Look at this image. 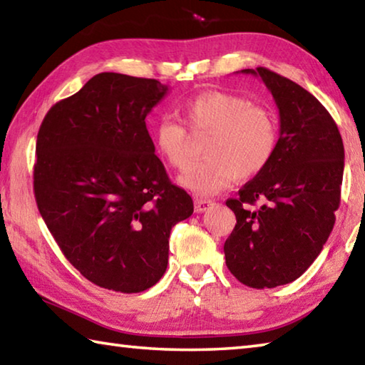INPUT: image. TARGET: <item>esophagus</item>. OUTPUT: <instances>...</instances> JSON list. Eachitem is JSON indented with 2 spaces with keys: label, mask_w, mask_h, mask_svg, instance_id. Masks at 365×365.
I'll use <instances>...</instances> for the list:
<instances>
[{
  "label": "esophagus",
  "mask_w": 365,
  "mask_h": 365,
  "mask_svg": "<svg viewBox=\"0 0 365 365\" xmlns=\"http://www.w3.org/2000/svg\"><path fill=\"white\" fill-rule=\"evenodd\" d=\"M212 206H214V202L211 200H202V197H196L195 200V211L196 212H205Z\"/></svg>",
  "instance_id": "34e87169"
}]
</instances>
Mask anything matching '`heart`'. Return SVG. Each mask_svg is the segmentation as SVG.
<instances>
[{"label": "heart", "mask_w": 365, "mask_h": 365, "mask_svg": "<svg viewBox=\"0 0 365 365\" xmlns=\"http://www.w3.org/2000/svg\"><path fill=\"white\" fill-rule=\"evenodd\" d=\"M183 122L195 137L211 135L206 159L193 163L178 177V185L197 196H212L240 178L250 180L267 169L280 140V125L269 108L242 95L209 90L188 98L180 106ZM154 145L165 163L183 169L191 140L182 123L163 117L154 127Z\"/></svg>", "instance_id": "b5f03b06"}]
</instances>
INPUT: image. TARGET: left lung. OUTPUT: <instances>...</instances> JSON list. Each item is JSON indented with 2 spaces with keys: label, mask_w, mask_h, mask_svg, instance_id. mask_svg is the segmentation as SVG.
I'll use <instances>...</instances> for the list:
<instances>
[{
  "label": "left lung",
  "mask_w": 365,
  "mask_h": 365,
  "mask_svg": "<svg viewBox=\"0 0 365 365\" xmlns=\"http://www.w3.org/2000/svg\"><path fill=\"white\" fill-rule=\"evenodd\" d=\"M262 78L280 115L279 148L267 169L227 200L237 225L224 245L228 270L246 287L274 288L301 277L335 225L344 148L316 96L265 67Z\"/></svg>",
  "instance_id": "obj_1"
}]
</instances>
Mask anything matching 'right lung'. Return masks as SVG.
Masks as SVG:
<instances>
[{"mask_svg":"<svg viewBox=\"0 0 365 365\" xmlns=\"http://www.w3.org/2000/svg\"><path fill=\"white\" fill-rule=\"evenodd\" d=\"M154 78L101 72L48 110L34 191L43 220L86 280L145 292L168 269L169 237L193 214L154 154L146 115L168 95Z\"/></svg>","mask_w":365,"mask_h":365,"instance_id":"add662e5","label":"right lung"}]
</instances>
